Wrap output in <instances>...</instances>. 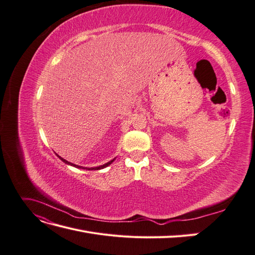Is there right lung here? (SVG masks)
Segmentation results:
<instances>
[{"mask_svg":"<svg viewBox=\"0 0 255 255\" xmlns=\"http://www.w3.org/2000/svg\"><path fill=\"white\" fill-rule=\"evenodd\" d=\"M58 156V155H57ZM61 160L64 161V163H66V164H68V165H71V166H73V167H76V168H83V167H81V166H78V165H74V164H72V163H69L68 160H66V159H64V158H61L60 156H58ZM115 159V158H114ZM114 159L113 160H111V161H109V163H106V164H104V165H102V166H99V167H94V168H83V169H87V170H100V169H103V168H105V167H107V166H110L113 161H114Z\"/></svg>","mask_w":255,"mask_h":255,"instance_id":"add662e5","label":"right lung"}]
</instances>
